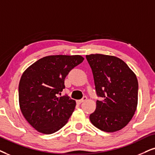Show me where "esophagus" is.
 <instances>
[{"instance_id":"esophagus-1","label":"esophagus","mask_w":155,"mask_h":155,"mask_svg":"<svg viewBox=\"0 0 155 155\" xmlns=\"http://www.w3.org/2000/svg\"><path fill=\"white\" fill-rule=\"evenodd\" d=\"M87 97L85 96V97H84L81 99H79V100L76 101V103H77L78 104H81L82 102H84V101L87 100Z\"/></svg>"}]
</instances>
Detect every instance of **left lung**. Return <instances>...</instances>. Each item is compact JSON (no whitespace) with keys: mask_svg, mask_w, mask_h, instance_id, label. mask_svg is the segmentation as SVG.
Returning a JSON list of instances; mask_svg holds the SVG:
<instances>
[{"mask_svg":"<svg viewBox=\"0 0 155 155\" xmlns=\"http://www.w3.org/2000/svg\"><path fill=\"white\" fill-rule=\"evenodd\" d=\"M92 70L98 97L97 108L89 119L92 124L107 132L120 130L130 122L137 109L138 81L120 58L103 54L86 56Z\"/></svg>","mask_w":155,"mask_h":155,"instance_id":"obj_1","label":"left lung"}]
</instances>
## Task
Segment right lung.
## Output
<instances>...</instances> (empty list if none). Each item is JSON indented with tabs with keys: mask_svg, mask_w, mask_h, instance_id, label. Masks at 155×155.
<instances>
[{
	"mask_svg": "<svg viewBox=\"0 0 155 155\" xmlns=\"http://www.w3.org/2000/svg\"><path fill=\"white\" fill-rule=\"evenodd\" d=\"M84 59L79 55L46 56L23 74L18 86L20 109L38 132L53 134L67 123L76 101L66 94L59 98L57 96L65 89L66 76Z\"/></svg>",
	"mask_w": 155,
	"mask_h": 155,
	"instance_id": "add662e5",
	"label": "right lung"
}]
</instances>
